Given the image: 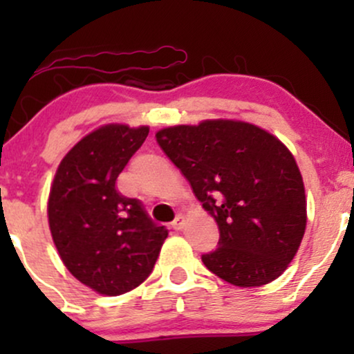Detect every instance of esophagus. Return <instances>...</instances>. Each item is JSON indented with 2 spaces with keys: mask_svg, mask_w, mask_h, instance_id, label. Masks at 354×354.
Returning <instances> with one entry per match:
<instances>
[{
  "mask_svg": "<svg viewBox=\"0 0 354 354\" xmlns=\"http://www.w3.org/2000/svg\"><path fill=\"white\" fill-rule=\"evenodd\" d=\"M171 228L176 230V231L185 228V216H183V214H178V216L174 218V221L171 223Z\"/></svg>",
  "mask_w": 354,
  "mask_h": 354,
  "instance_id": "esophagus-1",
  "label": "esophagus"
}]
</instances>
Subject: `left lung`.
<instances>
[{"label":"left lung","instance_id":"left-lung-1","mask_svg":"<svg viewBox=\"0 0 354 354\" xmlns=\"http://www.w3.org/2000/svg\"><path fill=\"white\" fill-rule=\"evenodd\" d=\"M166 156L216 219L218 248L201 256L234 286H263L295 258L306 228V196L293 154L258 126L208 120L156 133Z\"/></svg>","mask_w":354,"mask_h":354}]
</instances>
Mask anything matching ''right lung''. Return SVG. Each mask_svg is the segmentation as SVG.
Here are the masks:
<instances>
[{
  "instance_id": "1",
  "label": "right lung",
  "mask_w": 354,
  "mask_h": 354,
  "mask_svg": "<svg viewBox=\"0 0 354 354\" xmlns=\"http://www.w3.org/2000/svg\"><path fill=\"white\" fill-rule=\"evenodd\" d=\"M148 126L106 124L63 158L48 200L56 250L70 273L100 295L135 290L151 274L168 230L116 180L148 136Z\"/></svg>"
}]
</instances>
